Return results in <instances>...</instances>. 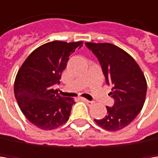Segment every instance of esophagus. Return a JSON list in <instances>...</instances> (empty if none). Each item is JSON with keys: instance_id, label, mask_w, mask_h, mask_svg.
<instances>
[{"instance_id": "1", "label": "esophagus", "mask_w": 158, "mask_h": 158, "mask_svg": "<svg viewBox=\"0 0 158 158\" xmlns=\"http://www.w3.org/2000/svg\"><path fill=\"white\" fill-rule=\"evenodd\" d=\"M83 101H84V102L86 103V104H87L88 106H92V105L94 104V101H91V100H87V99H85V98L83 99Z\"/></svg>"}]
</instances>
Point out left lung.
Masks as SVG:
<instances>
[{
    "mask_svg": "<svg viewBox=\"0 0 158 158\" xmlns=\"http://www.w3.org/2000/svg\"><path fill=\"white\" fill-rule=\"evenodd\" d=\"M85 44L98 58L114 99L113 107H106V116L95 122L104 130L119 131L129 125L143 107L147 92L145 76L134 58L118 46L108 42Z\"/></svg>",
    "mask_w": 158,
    "mask_h": 158,
    "instance_id": "left-lung-1",
    "label": "left lung"
}]
</instances>
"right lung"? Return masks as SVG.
<instances>
[{"instance_id": "right-lung-1", "label": "right lung", "mask_w": 158, "mask_h": 158, "mask_svg": "<svg viewBox=\"0 0 158 158\" xmlns=\"http://www.w3.org/2000/svg\"><path fill=\"white\" fill-rule=\"evenodd\" d=\"M82 41L54 40L35 49L24 60L15 78L14 94L25 118L41 130H53L69 119L74 98L53 89L60 83L72 53Z\"/></svg>"}]
</instances>
